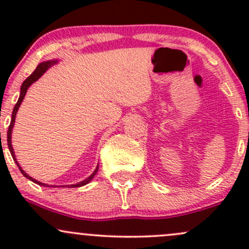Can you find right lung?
Masks as SVG:
<instances>
[{
    "label": "right lung",
    "instance_id": "obj_1",
    "mask_svg": "<svg viewBox=\"0 0 249 249\" xmlns=\"http://www.w3.org/2000/svg\"><path fill=\"white\" fill-rule=\"evenodd\" d=\"M56 63H57L56 59H53V61H47V62L41 63V64L37 65V68L35 69V71H34V72L31 73V75H30L29 77H28V78L25 79V81L23 82V84H22V87H21V93H19V98H18V101H17L15 107H14V110H13V115H11V122H10L9 128H8V133H7L8 147H9V151H10V153H11V157H13V159H14V160H15V162L17 164V166H18V168H19V171H21V173L23 174V176H24L27 179H29V180H31V181L36 182L37 185H41V186H49V185H45V184H43V182H39V181H37V180H35L34 178H31L30 176H28V174L25 173L23 170H22L21 166H19V165H18V162H17L16 158H15V152H14L13 145H11V132H13V127H14V123H15L17 110H18V107H19V105H21V103L23 102L25 93H27V90H28V89H29V87H30L31 84H33L34 82H36L37 79H38L39 77H41V76L43 75V73L45 72V71L49 69L51 65L56 64ZM97 171H98V166L96 167V170L93 171V173L91 174V176L89 177V178H87L85 180H83V181H81V182H78V184L67 185V186H69V187H81V186H84V185H87L88 182H90L91 180L93 179V177L96 176Z\"/></svg>",
    "mask_w": 249,
    "mask_h": 249
}]
</instances>
